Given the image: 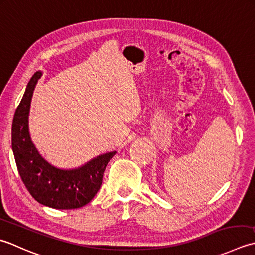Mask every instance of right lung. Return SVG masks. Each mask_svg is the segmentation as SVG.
Returning <instances> with one entry per match:
<instances>
[{
    "mask_svg": "<svg viewBox=\"0 0 255 255\" xmlns=\"http://www.w3.org/2000/svg\"><path fill=\"white\" fill-rule=\"evenodd\" d=\"M41 72L30 78L15 111L12 148L20 178L39 204L55 209H77L90 202L100 189L105 169L116 152L100 155L80 168L54 167L40 156L28 133V112L34 88Z\"/></svg>",
    "mask_w": 255,
    "mask_h": 255,
    "instance_id": "1",
    "label": "right lung"
}]
</instances>
